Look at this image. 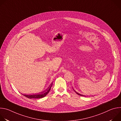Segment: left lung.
Masks as SVG:
<instances>
[{"instance_id":"8db88e82","label":"left lung","mask_w":121,"mask_h":121,"mask_svg":"<svg viewBox=\"0 0 121 121\" xmlns=\"http://www.w3.org/2000/svg\"><path fill=\"white\" fill-rule=\"evenodd\" d=\"M76 92V91H75ZM76 93H77V94H78V95H80V96H84V95H81V94H79V93H77V92H76Z\"/></svg>"}]
</instances>
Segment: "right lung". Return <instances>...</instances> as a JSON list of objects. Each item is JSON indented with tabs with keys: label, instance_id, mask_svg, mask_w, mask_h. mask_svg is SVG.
<instances>
[{
	"label": "right lung",
	"instance_id": "1",
	"mask_svg": "<svg viewBox=\"0 0 121 121\" xmlns=\"http://www.w3.org/2000/svg\"><path fill=\"white\" fill-rule=\"evenodd\" d=\"M52 84H53V83H52V84L50 85L49 87L45 91L42 92L40 94H33V95L23 94V96H24L25 97H26L29 99H40V98H42L43 97H44L50 91L52 86Z\"/></svg>",
	"mask_w": 121,
	"mask_h": 121
}]
</instances>
